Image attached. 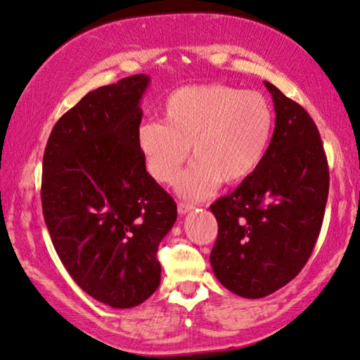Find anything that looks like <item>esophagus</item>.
Masks as SVG:
<instances>
[{
  "instance_id": "34e87169",
  "label": "esophagus",
  "mask_w": 360,
  "mask_h": 360,
  "mask_svg": "<svg viewBox=\"0 0 360 360\" xmlns=\"http://www.w3.org/2000/svg\"><path fill=\"white\" fill-rule=\"evenodd\" d=\"M193 209H194L193 204H186V202H179V204H177V212H179L181 215L191 212V210H193Z\"/></svg>"
}]
</instances>
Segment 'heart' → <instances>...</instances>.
I'll return each instance as SVG.
<instances>
[{"instance_id": "heart-1", "label": "heart", "mask_w": 360, "mask_h": 360, "mask_svg": "<svg viewBox=\"0 0 360 360\" xmlns=\"http://www.w3.org/2000/svg\"><path fill=\"white\" fill-rule=\"evenodd\" d=\"M275 112L265 95L230 85H186L167 95L162 123L146 122L138 146L153 179L171 184L188 160L194 165L177 181L188 199L207 198L219 183L238 184L265 160Z\"/></svg>"}]
</instances>
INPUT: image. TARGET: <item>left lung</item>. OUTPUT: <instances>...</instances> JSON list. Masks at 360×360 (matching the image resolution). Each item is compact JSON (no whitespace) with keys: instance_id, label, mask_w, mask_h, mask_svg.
Instances as JSON below:
<instances>
[{"instance_id":"8db88e82","label":"left lung","mask_w":360,"mask_h":360,"mask_svg":"<svg viewBox=\"0 0 360 360\" xmlns=\"http://www.w3.org/2000/svg\"><path fill=\"white\" fill-rule=\"evenodd\" d=\"M275 130L265 160L232 194L210 205L219 224L210 265L225 288L263 298L290 283L309 260L329 193V167L309 113L265 82Z\"/></svg>"}]
</instances>
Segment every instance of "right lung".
I'll return each instance as SVG.
<instances>
[{
  "label": "right lung",
  "instance_id": "obj_1",
  "mask_svg": "<svg viewBox=\"0 0 360 360\" xmlns=\"http://www.w3.org/2000/svg\"><path fill=\"white\" fill-rule=\"evenodd\" d=\"M148 84L138 74L89 92L54 124L42 160V214L57 255L85 293L112 308H133L158 290L156 252L177 217L138 146Z\"/></svg>",
  "mask_w": 360,
  "mask_h": 360
}]
</instances>
